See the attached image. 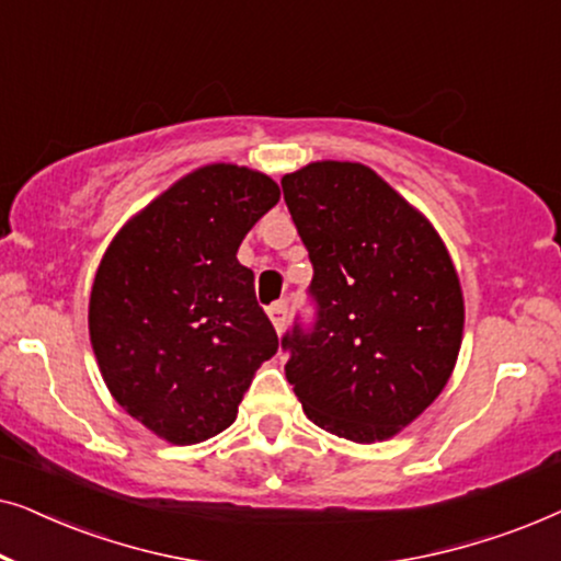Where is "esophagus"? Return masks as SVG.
<instances>
[{"instance_id": "esophagus-1", "label": "esophagus", "mask_w": 561, "mask_h": 561, "mask_svg": "<svg viewBox=\"0 0 561 561\" xmlns=\"http://www.w3.org/2000/svg\"><path fill=\"white\" fill-rule=\"evenodd\" d=\"M267 317H271L273 327L283 332V327H286V319H288V301L286 298H280V301H275L267 306Z\"/></svg>"}]
</instances>
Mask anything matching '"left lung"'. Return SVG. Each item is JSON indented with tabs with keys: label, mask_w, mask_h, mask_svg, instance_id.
Returning a JSON list of instances; mask_svg holds the SVG:
<instances>
[{
	"label": "left lung",
	"mask_w": 561,
	"mask_h": 561,
	"mask_svg": "<svg viewBox=\"0 0 561 561\" xmlns=\"http://www.w3.org/2000/svg\"><path fill=\"white\" fill-rule=\"evenodd\" d=\"M280 186L313 265V317L280 336L286 378L324 432L388 439L442 393L457 363L465 306L449 252L359 163H311Z\"/></svg>",
	"instance_id": "8db88e82"
}]
</instances>
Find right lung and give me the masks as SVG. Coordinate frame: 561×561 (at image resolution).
I'll use <instances>...</instances> for the list:
<instances>
[{
	"label": "right lung",
	"mask_w": 561,
	"mask_h": 561,
	"mask_svg": "<svg viewBox=\"0 0 561 561\" xmlns=\"http://www.w3.org/2000/svg\"><path fill=\"white\" fill-rule=\"evenodd\" d=\"M280 198L278 183L206 165L158 196L106 250L89 334L114 401L173 444L211 439L237 419L278 334L237 248Z\"/></svg>",
	"instance_id": "obj_1"
}]
</instances>
